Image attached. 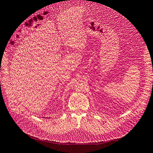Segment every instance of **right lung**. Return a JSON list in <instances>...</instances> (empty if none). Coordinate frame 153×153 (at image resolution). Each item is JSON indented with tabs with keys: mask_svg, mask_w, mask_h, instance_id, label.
Wrapping results in <instances>:
<instances>
[{
	"mask_svg": "<svg viewBox=\"0 0 153 153\" xmlns=\"http://www.w3.org/2000/svg\"><path fill=\"white\" fill-rule=\"evenodd\" d=\"M46 118H47V117H46Z\"/></svg>",
	"mask_w": 153,
	"mask_h": 153,
	"instance_id": "add662e5",
	"label": "right lung"
}]
</instances>
